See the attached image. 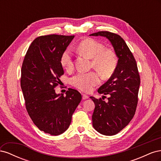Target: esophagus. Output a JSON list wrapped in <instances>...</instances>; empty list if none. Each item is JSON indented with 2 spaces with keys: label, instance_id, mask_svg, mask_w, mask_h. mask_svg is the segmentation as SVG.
Listing matches in <instances>:
<instances>
[{
  "label": "esophagus",
  "instance_id": "esophagus-1",
  "mask_svg": "<svg viewBox=\"0 0 161 161\" xmlns=\"http://www.w3.org/2000/svg\"><path fill=\"white\" fill-rule=\"evenodd\" d=\"M82 99H83L84 100L89 99V96H88V95H85V94H84V93H82Z\"/></svg>",
  "mask_w": 161,
  "mask_h": 161
}]
</instances>
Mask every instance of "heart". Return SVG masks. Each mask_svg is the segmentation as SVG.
<instances>
[{
  "label": "heart",
  "mask_w": 161,
  "mask_h": 161,
  "mask_svg": "<svg viewBox=\"0 0 161 161\" xmlns=\"http://www.w3.org/2000/svg\"><path fill=\"white\" fill-rule=\"evenodd\" d=\"M77 50L81 54L92 60L91 67L104 78L109 77L115 70L117 58L115 53L111 50L105 49V46L93 39H86L78 46ZM60 64L66 70L73 67L71 52L65 50L61 56ZM72 85L85 92H90L93 87L100 82L99 75L96 72L78 73L70 79Z\"/></svg>",
  "instance_id": "obj_1"
}]
</instances>
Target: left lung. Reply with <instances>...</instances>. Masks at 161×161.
<instances>
[{
  "instance_id": "8db88e82",
  "label": "left lung",
  "mask_w": 161,
  "mask_h": 161,
  "mask_svg": "<svg viewBox=\"0 0 161 161\" xmlns=\"http://www.w3.org/2000/svg\"><path fill=\"white\" fill-rule=\"evenodd\" d=\"M89 36L106 37L118 58L113 75L98 89L99 93L109 95L108 101L90 97L95 105L92 126L101 134L113 136L123 130L135 114L140 83L138 67L132 53L119 35L99 31Z\"/></svg>"
}]
</instances>
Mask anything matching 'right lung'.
<instances>
[{"label":"right lung","mask_w":161,"mask_h":161,"mask_svg":"<svg viewBox=\"0 0 161 161\" xmlns=\"http://www.w3.org/2000/svg\"><path fill=\"white\" fill-rule=\"evenodd\" d=\"M75 36L48 35L31 43L24 58L21 86L26 109L33 122L40 130L52 136L64 133L72 115L82 99L80 92L69 89L57 94L54 88L64 74L61 56Z\"/></svg>","instance_id":"obj_1"}]
</instances>
